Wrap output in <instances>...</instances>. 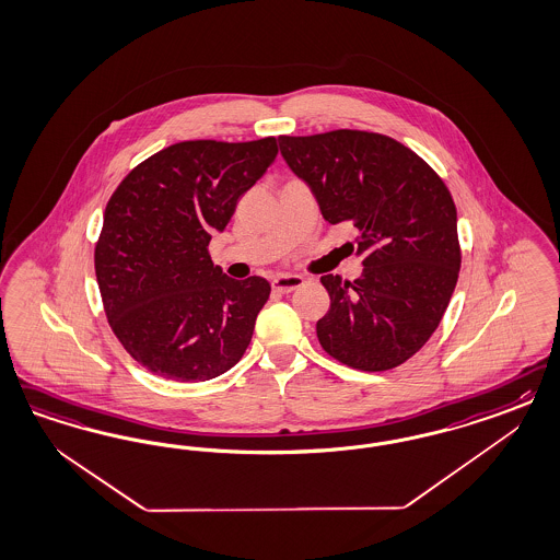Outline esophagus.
Wrapping results in <instances>:
<instances>
[{"instance_id":"1","label":"esophagus","mask_w":560,"mask_h":560,"mask_svg":"<svg viewBox=\"0 0 560 560\" xmlns=\"http://www.w3.org/2000/svg\"><path fill=\"white\" fill-rule=\"evenodd\" d=\"M305 284V278L303 276H296V273H282L278 278H273L271 282V289L280 294H289L292 290L301 289Z\"/></svg>"}]
</instances>
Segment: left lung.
Instances as JSON below:
<instances>
[{"mask_svg": "<svg viewBox=\"0 0 560 560\" xmlns=\"http://www.w3.org/2000/svg\"><path fill=\"white\" fill-rule=\"evenodd\" d=\"M278 142L325 220L357 229L361 278L322 276L329 292V311L317 322L322 348L369 373L408 361L441 324L459 276L457 210L447 185L410 148L373 131Z\"/></svg>", "mask_w": 560, "mask_h": 560, "instance_id": "8db88e82", "label": "left lung"}]
</instances>
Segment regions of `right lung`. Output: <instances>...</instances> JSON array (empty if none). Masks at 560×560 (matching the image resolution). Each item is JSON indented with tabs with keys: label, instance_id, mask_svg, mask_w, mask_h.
Returning <instances> with one entry per match:
<instances>
[{
	"label": "right lung",
	"instance_id": "right-lung-1",
	"mask_svg": "<svg viewBox=\"0 0 560 560\" xmlns=\"http://www.w3.org/2000/svg\"><path fill=\"white\" fill-rule=\"evenodd\" d=\"M276 154V138L179 142L113 191L94 247L96 282L113 334L150 373L198 383L245 354L270 282L229 278L208 245Z\"/></svg>",
	"mask_w": 560,
	"mask_h": 560
}]
</instances>
